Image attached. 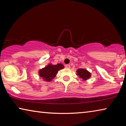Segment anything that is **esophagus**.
Segmentation results:
<instances>
[{
  "mask_svg": "<svg viewBox=\"0 0 126 126\" xmlns=\"http://www.w3.org/2000/svg\"><path fill=\"white\" fill-rule=\"evenodd\" d=\"M65 67L67 68H68V69H69L70 68V65L69 64H67V65H65Z\"/></svg>",
  "mask_w": 126,
  "mask_h": 126,
  "instance_id": "obj_1",
  "label": "esophagus"
}]
</instances>
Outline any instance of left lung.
I'll list each match as a JSON object with an SVG mask.
<instances>
[{
	"label": "left lung",
	"mask_w": 126,
	"mask_h": 126,
	"mask_svg": "<svg viewBox=\"0 0 126 126\" xmlns=\"http://www.w3.org/2000/svg\"><path fill=\"white\" fill-rule=\"evenodd\" d=\"M77 75L80 78L82 79L83 80H87L91 77V73L86 69L80 68L77 71Z\"/></svg>",
	"instance_id": "1"
}]
</instances>
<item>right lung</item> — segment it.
Instances as JSON below:
<instances>
[{
	"mask_svg": "<svg viewBox=\"0 0 126 126\" xmlns=\"http://www.w3.org/2000/svg\"><path fill=\"white\" fill-rule=\"evenodd\" d=\"M64 67V65L61 63L57 64L56 65L49 64L46 67L40 69L38 73L40 77L43 79L46 82H50L55 77L59 70L63 69Z\"/></svg>",
	"mask_w": 126,
	"mask_h": 126,
	"instance_id": "1",
	"label": "right lung"
}]
</instances>
